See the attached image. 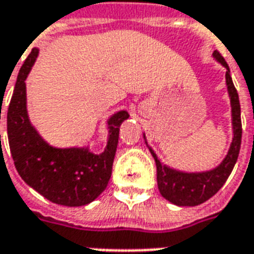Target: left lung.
<instances>
[{
	"label": "left lung",
	"instance_id": "obj_1",
	"mask_svg": "<svg viewBox=\"0 0 254 254\" xmlns=\"http://www.w3.org/2000/svg\"><path fill=\"white\" fill-rule=\"evenodd\" d=\"M213 58L227 68L225 72V81L228 87V93L231 97V107H232V125H233V139L229 147L228 154L224 161L215 167L213 170L204 171V173H183L178 170L170 169L161 163L155 153L149 147L151 155L154 157L155 165H157V182H158V190L161 195L173 204L177 205H193L201 204L209 197H212L219 190L223 187L229 174L232 173L235 163L237 161L241 146V109L240 101H239V93L233 85L231 71L227 64V62L219 51H213ZM143 139L146 142V137L143 134ZM147 145V142H146Z\"/></svg>",
	"mask_w": 254,
	"mask_h": 254
}]
</instances>
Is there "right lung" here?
<instances>
[{
	"mask_svg": "<svg viewBox=\"0 0 254 254\" xmlns=\"http://www.w3.org/2000/svg\"><path fill=\"white\" fill-rule=\"evenodd\" d=\"M38 57L33 49L19 69L7 109V137L14 165L23 181L53 203L79 207L91 203L107 189L119 143L120 127L129 117L120 111L108 120L105 150L93 154L88 147L50 146L31 125L26 109V77Z\"/></svg>",
	"mask_w": 254,
	"mask_h": 254,
	"instance_id": "add662e5",
	"label": "right lung"
}]
</instances>
